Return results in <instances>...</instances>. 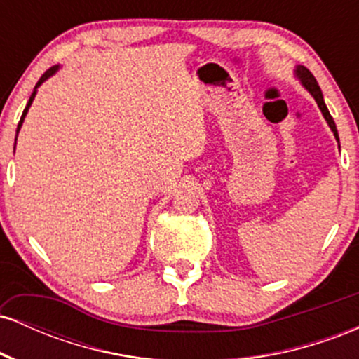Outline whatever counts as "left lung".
I'll return each instance as SVG.
<instances>
[{
  "label": "left lung",
  "instance_id": "obj_1",
  "mask_svg": "<svg viewBox=\"0 0 359 359\" xmlns=\"http://www.w3.org/2000/svg\"><path fill=\"white\" fill-rule=\"evenodd\" d=\"M297 76L300 77V81H302L304 88H306L309 93H311L312 96H314L317 106H319V109L323 111L325 121H327V125L331 126L332 133H334L336 140H337V142H339V137H337V130H336V123H334V119H332L331 114H329V109H327V106H325V102L323 100V93H320V88H319V84H317L316 77L312 76L311 71L304 67V65H299V67H297Z\"/></svg>",
  "mask_w": 359,
  "mask_h": 359
}]
</instances>
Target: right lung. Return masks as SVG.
Returning a JSON list of instances; mask_svg holds the SVG:
<instances>
[{"mask_svg": "<svg viewBox=\"0 0 359 359\" xmlns=\"http://www.w3.org/2000/svg\"><path fill=\"white\" fill-rule=\"evenodd\" d=\"M57 69H59V67H57V65H55V67H50V69H48V71H45V72H43V76H42V77H40V81H39V82H36V86H35L34 93H32L30 100H28V104H27V108H25V109H23L22 119H20V123H18V128H16V133H18V131H20V128H22V123H23V119H25V116H27V113H28V108H30V106H32V102H34V100H35V94H36V88H39V86H40V84H42V82H43L45 79H47V77H50V76H52V74H55V71H57Z\"/></svg>", "mask_w": 359, "mask_h": 359, "instance_id": "1", "label": "right lung"}]
</instances>
